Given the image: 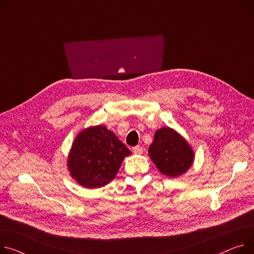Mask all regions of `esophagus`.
<instances>
[{"label":"esophagus","instance_id":"esophagus-1","mask_svg":"<svg viewBox=\"0 0 254 254\" xmlns=\"http://www.w3.org/2000/svg\"><path fill=\"white\" fill-rule=\"evenodd\" d=\"M132 151L134 154H141L143 152V148L140 145H136L132 148Z\"/></svg>","mask_w":254,"mask_h":254}]
</instances>
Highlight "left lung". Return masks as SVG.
Returning <instances> with one entry per match:
<instances>
[{
    "mask_svg": "<svg viewBox=\"0 0 254 254\" xmlns=\"http://www.w3.org/2000/svg\"><path fill=\"white\" fill-rule=\"evenodd\" d=\"M148 154L159 171L171 178L186 173L194 161V152L189 143L170 127L155 131Z\"/></svg>",
    "mask_w": 254,
    "mask_h": 254,
    "instance_id": "8db88e82",
    "label": "left lung"
}]
</instances>
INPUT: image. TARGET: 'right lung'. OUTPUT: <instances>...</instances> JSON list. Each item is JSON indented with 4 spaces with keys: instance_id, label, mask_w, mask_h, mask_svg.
I'll list each match as a JSON object with an SVG mask.
<instances>
[{
    "instance_id": "obj_1",
    "label": "right lung",
    "mask_w": 254,
    "mask_h": 254,
    "mask_svg": "<svg viewBox=\"0 0 254 254\" xmlns=\"http://www.w3.org/2000/svg\"><path fill=\"white\" fill-rule=\"evenodd\" d=\"M131 151L106 126H91L76 136L68 157V170L78 184L99 188L110 183Z\"/></svg>"
}]
</instances>
